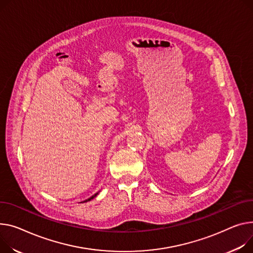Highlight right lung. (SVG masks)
<instances>
[{"mask_svg":"<svg viewBox=\"0 0 253 253\" xmlns=\"http://www.w3.org/2000/svg\"><path fill=\"white\" fill-rule=\"evenodd\" d=\"M97 194H98V192H96V193H95V194H94V195H92V196H91V197H89V198H87V199H86V200H84V201H82V203H87V201H90V200H91V199H93V198H94V197H95V196H96V195H97Z\"/></svg>","mask_w":253,"mask_h":253,"instance_id":"add662e5","label":"right lung"}]
</instances>
